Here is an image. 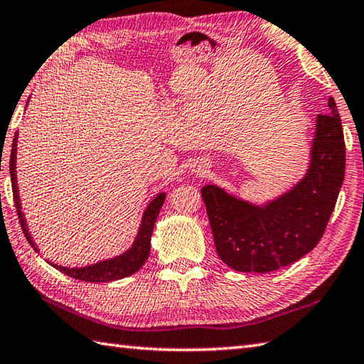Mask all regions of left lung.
Wrapping results in <instances>:
<instances>
[{
	"instance_id": "8db88e82",
	"label": "left lung",
	"mask_w": 364,
	"mask_h": 364,
	"mask_svg": "<svg viewBox=\"0 0 364 364\" xmlns=\"http://www.w3.org/2000/svg\"><path fill=\"white\" fill-rule=\"evenodd\" d=\"M346 144L333 98L316 117L310 168L289 192L255 206L208 184L202 188L219 258L237 272L267 274L305 257L327 228L344 181Z\"/></svg>"
}]
</instances>
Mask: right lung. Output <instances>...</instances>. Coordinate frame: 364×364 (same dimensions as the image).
I'll return each mask as SVG.
<instances>
[{
	"mask_svg": "<svg viewBox=\"0 0 364 364\" xmlns=\"http://www.w3.org/2000/svg\"><path fill=\"white\" fill-rule=\"evenodd\" d=\"M15 158H17V134L14 136L11 161H9L14 203H15V208H17L23 233H25L28 242L34 247V250L38 252L36 244L33 242V237H31V233L28 231L25 218H23V213H21L18 188H17V173H15ZM164 200H166V194L164 192H161V194L154 197L150 202V205L146 206V210L142 215L141 227H139V233L134 239L133 245H131V249H128L125 253H122L120 257H115L112 259H106V261H100V262H97V264L86 266V267H72L70 269V267L53 264V262H50V264L68 277L76 278V280L90 282V283H105V282L120 280V278H125V277L136 274L137 270L145 264V261L149 259L150 239H151V233H153V227H154V222H156V219H158V214L161 211L162 203H164Z\"/></svg>",
	"mask_w": 364,
	"mask_h": 364,
	"instance_id": "1",
	"label": "right lung"
}]
</instances>
